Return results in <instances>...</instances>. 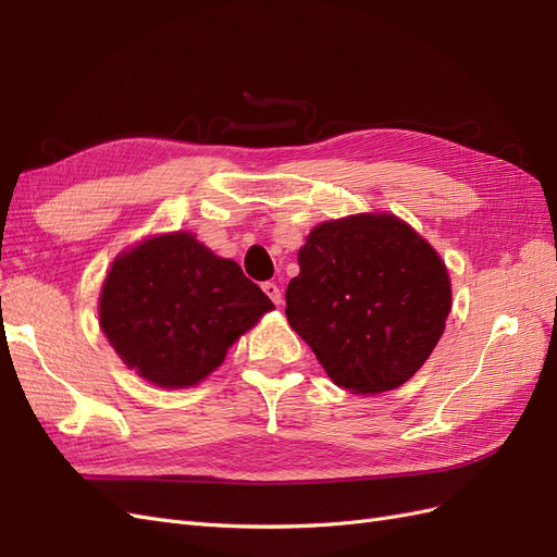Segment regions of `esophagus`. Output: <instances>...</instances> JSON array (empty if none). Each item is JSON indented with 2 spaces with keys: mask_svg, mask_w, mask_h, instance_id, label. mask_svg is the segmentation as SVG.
Wrapping results in <instances>:
<instances>
[{
  "mask_svg": "<svg viewBox=\"0 0 557 557\" xmlns=\"http://www.w3.org/2000/svg\"><path fill=\"white\" fill-rule=\"evenodd\" d=\"M262 290H264V295H267L269 299H272V301H274V305H276V307H278V305H281V301H283L281 288H278V285H276V283H264V285H262Z\"/></svg>",
  "mask_w": 557,
  "mask_h": 557,
  "instance_id": "obj_1",
  "label": "esophagus"
}]
</instances>
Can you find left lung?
<instances>
[{"instance_id": "8db88e82", "label": "left lung", "mask_w": 557, "mask_h": 557, "mask_svg": "<svg viewBox=\"0 0 557 557\" xmlns=\"http://www.w3.org/2000/svg\"><path fill=\"white\" fill-rule=\"evenodd\" d=\"M297 262L285 315L336 385L381 395L425 364L453 295L440 252L409 223L385 211L325 221Z\"/></svg>"}]
</instances>
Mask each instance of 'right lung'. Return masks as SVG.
I'll return each instance as SVG.
<instances>
[{
    "mask_svg": "<svg viewBox=\"0 0 557 557\" xmlns=\"http://www.w3.org/2000/svg\"><path fill=\"white\" fill-rule=\"evenodd\" d=\"M274 309L242 267L193 232L146 237L117 252L99 293V327L121 360L158 387H190Z\"/></svg>",
    "mask_w": 557,
    "mask_h": 557,
    "instance_id": "obj_1",
    "label": "right lung"
}]
</instances>
